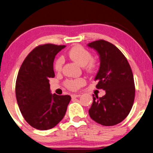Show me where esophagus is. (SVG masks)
<instances>
[{
  "label": "esophagus",
  "instance_id": "34e87169",
  "mask_svg": "<svg viewBox=\"0 0 153 153\" xmlns=\"http://www.w3.org/2000/svg\"><path fill=\"white\" fill-rule=\"evenodd\" d=\"M80 96H81L80 94H72L71 97L72 98H78V97H79Z\"/></svg>",
  "mask_w": 153,
  "mask_h": 153
}]
</instances>
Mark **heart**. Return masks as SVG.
Here are the masks:
<instances>
[{
    "instance_id": "b5f03b06",
    "label": "heart",
    "mask_w": 153,
    "mask_h": 153,
    "mask_svg": "<svg viewBox=\"0 0 153 153\" xmlns=\"http://www.w3.org/2000/svg\"><path fill=\"white\" fill-rule=\"evenodd\" d=\"M68 57L73 61L76 62L81 66H85L88 71H92L96 66V62L93 59L91 52L80 45L74 46L68 51ZM64 63L63 57H60L55 60L54 68L56 71H60ZM85 84V79L82 78L68 79L65 82V85L68 89L71 90H76Z\"/></svg>"
}]
</instances>
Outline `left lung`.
Listing matches in <instances>:
<instances>
[{"instance_id":"left-lung-1","label":"left lung","mask_w":153,"mask_h":153,"mask_svg":"<svg viewBox=\"0 0 153 153\" xmlns=\"http://www.w3.org/2000/svg\"><path fill=\"white\" fill-rule=\"evenodd\" d=\"M97 52L100 67L95 81L96 88L106 94L98 98L93 95V101L89 109L90 117L105 126L121 123L128 115L135 97L132 70L126 57L114 44L104 40L88 44Z\"/></svg>"}]
</instances>
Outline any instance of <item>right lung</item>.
Returning a JSON list of instances; mask_svg holds the SVG:
<instances>
[{
    "label": "right lung",
    "mask_w": 153,
    "mask_h": 153,
    "mask_svg": "<svg viewBox=\"0 0 153 153\" xmlns=\"http://www.w3.org/2000/svg\"><path fill=\"white\" fill-rule=\"evenodd\" d=\"M64 45L47 44L28 54L18 72L15 93L19 110L27 123L39 130L57 126L65 116L71 96L52 94L50 78L55 76L53 62Z\"/></svg>",
    "instance_id": "obj_1"
}]
</instances>
